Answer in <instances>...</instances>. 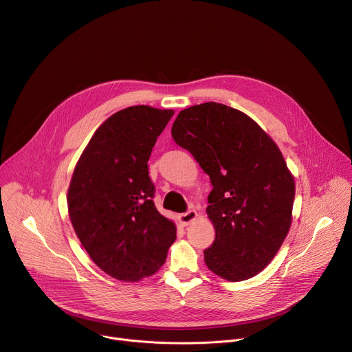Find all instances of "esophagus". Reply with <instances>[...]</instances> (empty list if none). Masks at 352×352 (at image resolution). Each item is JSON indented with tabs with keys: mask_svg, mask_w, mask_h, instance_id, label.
<instances>
[{
	"mask_svg": "<svg viewBox=\"0 0 352 352\" xmlns=\"http://www.w3.org/2000/svg\"><path fill=\"white\" fill-rule=\"evenodd\" d=\"M197 218H198V214H197V210H194V209H190L188 212L181 214V215L178 217L179 223H181L182 226H188V225H191L194 221H197Z\"/></svg>",
	"mask_w": 352,
	"mask_h": 352,
	"instance_id": "obj_1",
	"label": "esophagus"
}]
</instances>
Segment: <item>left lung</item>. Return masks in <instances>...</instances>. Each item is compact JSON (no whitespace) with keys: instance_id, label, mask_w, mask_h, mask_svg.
I'll return each instance as SVG.
<instances>
[{"instance_id":"1","label":"left lung","mask_w":352,"mask_h":352,"mask_svg":"<svg viewBox=\"0 0 352 352\" xmlns=\"http://www.w3.org/2000/svg\"><path fill=\"white\" fill-rule=\"evenodd\" d=\"M214 188L206 214L215 228L208 269L229 282L259 274L283 245L293 219L294 177L273 138L248 114L209 102L184 109L171 127Z\"/></svg>"}]
</instances>
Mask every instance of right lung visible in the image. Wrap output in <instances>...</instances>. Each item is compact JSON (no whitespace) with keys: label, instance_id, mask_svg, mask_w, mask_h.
I'll list each match as a JSON object with an SVG mask.
<instances>
[{"label":"right lung","instance_id":"obj_1","mask_svg":"<svg viewBox=\"0 0 352 352\" xmlns=\"http://www.w3.org/2000/svg\"><path fill=\"white\" fill-rule=\"evenodd\" d=\"M174 110L130 106L111 114L80 154L67 212L82 246L104 273L140 282L158 272L177 238L154 202L147 161Z\"/></svg>","mask_w":352,"mask_h":352}]
</instances>
